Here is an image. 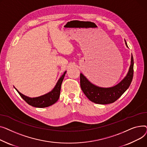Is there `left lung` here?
Segmentation results:
<instances>
[{
	"label": "left lung",
	"mask_w": 147,
	"mask_h": 147,
	"mask_svg": "<svg viewBox=\"0 0 147 147\" xmlns=\"http://www.w3.org/2000/svg\"><path fill=\"white\" fill-rule=\"evenodd\" d=\"M125 45L128 47L126 40ZM134 59L131 56V65L124 78L113 87H100L91 82L87 77L80 74L81 88L87 97L92 102L100 105H107L114 102L127 90L132 81L134 75Z\"/></svg>",
	"instance_id": "8db88e82"
}]
</instances>
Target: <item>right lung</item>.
I'll use <instances>...</instances> for the list:
<instances>
[{"instance_id":"1","label":"right lung","mask_w":147,"mask_h":147,"mask_svg":"<svg viewBox=\"0 0 147 147\" xmlns=\"http://www.w3.org/2000/svg\"><path fill=\"white\" fill-rule=\"evenodd\" d=\"M66 73L65 71L63 74L60 78L57 81L55 87L51 91L48 93L42 95V96L37 97H29L26 96L25 95L21 93L18 90L15 88L20 95V96L26 101L28 104L31 106L38 107V108H44L53 105V104L59 100L60 97V89H61V85L64 79L65 75Z\"/></svg>"}]
</instances>
